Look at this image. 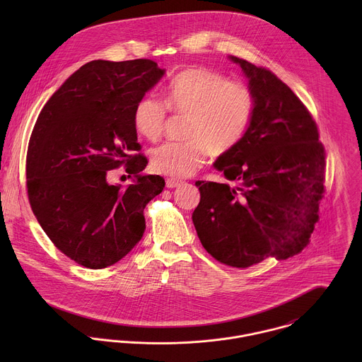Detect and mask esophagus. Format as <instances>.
<instances>
[{
    "instance_id": "1",
    "label": "esophagus",
    "mask_w": 362,
    "mask_h": 362,
    "mask_svg": "<svg viewBox=\"0 0 362 362\" xmlns=\"http://www.w3.org/2000/svg\"><path fill=\"white\" fill-rule=\"evenodd\" d=\"M181 184H182L181 181L174 180V178H167V180H165V187H167V188H177V187H180Z\"/></svg>"
}]
</instances>
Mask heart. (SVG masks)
<instances>
[{
    "label": "heart",
    "instance_id": "obj_1",
    "mask_svg": "<svg viewBox=\"0 0 362 362\" xmlns=\"http://www.w3.org/2000/svg\"><path fill=\"white\" fill-rule=\"evenodd\" d=\"M164 103L175 114L187 115L182 142L155 148L151 164L156 173L184 178L197 173L209 151L220 156L233 151L244 138L254 112L251 88L206 66H192L177 74L164 89ZM165 105L153 96L142 98L134 108V128L155 141L164 128Z\"/></svg>",
    "mask_w": 362,
    "mask_h": 362
}]
</instances>
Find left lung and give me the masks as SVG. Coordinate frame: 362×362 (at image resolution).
Returning <instances> with one entry per match:
<instances>
[{"instance_id":"obj_1","label":"left lung","mask_w":362,"mask_h":362,"mask_svg":"<svg viewBox=\"0 0 362 362\" xmlns=\"http://www.w3.org/2000/svg\"><path fill=\"white\" fill-rule=\"evenodd\" d=\"M228 58L248 79L255 112L243 141L213 164L230 182H195L201 202L192 221L213 258L248 267L308 245L326 164L316 122L294 92L269 69Z\"/></svg>"}]
</instances>
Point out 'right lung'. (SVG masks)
I'll return each instance as SVG.
<instances>
[{
	"label": "right lung",
	"instance_id": "1",
	"mask_svg": "<svg viewBox=\"0 0 362 362\" xmlns=\"http://www.w3.org/2000/svg\"><path fill=\"white\" fill-rule=\"evenodd\" d=\"M152 59H96L74 72L35 124L26 157L32 210L54 245L89 269L124 258L145 231L144 209L164 188L148 175L132 115L163 78ZM125 163L134 177L122 189L106 182ZM129 175V176H130Z\"/></svg>",
	"mask_w": 362,
	"mask_h": 362
}]
</instances>
